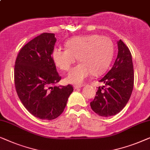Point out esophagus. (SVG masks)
I'll return each instance as SVG.
<instances>
[{"label":"esophagus","instance_id":"1","mask_svg":"<svg viewBox=\"0 0 150 150\" xmlns=\"http://www.w3.org/2000/svg\"><path fill=\"white\" fill-rule=\"evenodd\" d=\"M81 87H82V86H73V88H74L75 90L79 89V88H81Z\"/></svg>","mask_w":150,"mask_h":150}]
</instances>
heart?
I'll use <instances>...</instances> for the list:
<instances>
[{
    "instance_id": "1",
    "label": "heart",
    "mask_w": 150,
    "mask_h": 150,
    "mask_svg": "<svg viewBox=\"0 0 150 150\" xmlns=\"http://www.w3.org/2000/svg\"><path fill=\"white\" fill-rule=\"evenodd\" d=\"M67 50L55 47L52 58L56 67L67 71L77 60L80 63L71 69L66 77L69 83L79 85L92 74L104 73L110 64L113 54V44L106 36L90 35L69 39Z\"/></svg>"
}]
</instances>
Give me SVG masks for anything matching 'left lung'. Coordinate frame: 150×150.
I'll use <instances>...</instances> for the list:
<instances>
[{
	"label": "left lung",
	"instance_id": "8db88e82",
	"mask_svg": "<svg viewBox=\"0 0 150 150\" xmlns=\"http://www.w3.org/2000/svg\"><path fill=\"white\" fill-rule=\"evenodd\" d=\"M118 53L112 68L101 79L105 85L98 87L90 103L92 110L100 116L109 117L121 111L131 96L134 70L129 49L121 39L117 41Z\"/></svg>",
	"mask_w": 150,
	"mask_h": 150
}]
</instances>
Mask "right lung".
Instances as JSON below:
<instances>
[{"instance_id": "obj_1", "label": "right lung", "mask_w": 150, "mask_h": 150, "mask_svg": "<svg viewBox=\"0 0 150 150\" xmlns=\"http://www.w3.org/2000/svg\"><path fill=\"white\" fill-rule=\"evenodd\" d=\"M56 39L54 33H43L26 43L17 56L15 86L21 102L34 116L51 120L63 112L71 85L56 86L61 79L52 58Z\"/></svg>"}]
</instances>
